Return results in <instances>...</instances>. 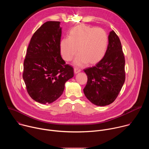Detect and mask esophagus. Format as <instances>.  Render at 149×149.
<instances>
[{
	"label": "esophagus",
	"instance_id": "34e87169",
	"mask_svg": "<svg viewBox=\"0 0 149 149\" xmlns=\"http://www.w3.org/2000/svg\"><path fill=\"white\" fill-rule=\"evenodd\" d=\"M80 71H81V70H80L79 68H74V73H75V74H78V73Z\"/></svg>",
	"mask_w": 149,
	"mask_h": 149
}]
</instances>
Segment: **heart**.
<instances>
[{
  "label": "heart",
  "mask_w": 149,
  "mask_h": 149,
  "mask_svg": "<svg viewBox=\"0 0 149 149\" xmlns=\"http://www.w3.org/2000/svg\"><path fill=\"white\" fill-rule=\"evenodd\" d=\"M109 45L107 32L102 28L79 25L72 28L68 38L61 39L60 52L65 61H71L77 53L74 64L81 66L88 62L95 64L104 56Z\"/></svg>",
  "instance_id": "heart-1"
}]
</instances>
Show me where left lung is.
I'll list each match as a JSON object with an SVG mask.
<instances>
[{"mask_svg":"<svg viewBox=\"0 0 149 149\" xmlns=\"http://www.w3.org/2000/svg\"><path fill=\"white\" fill-rule=\"evenodd\" d=\"M125 58L120 40L114 31L103 58L92 67L84 69L88 80L84 93L93 104L105 106L113 102L125 81Z\"/></svg>","mask_w":149,"mask_h":149,"instance_id":"8db88e82","label":"left lung"}]
</instances>
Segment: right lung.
Returning <instances> with one entry per match:
<instances>
[{"instance_id": "obj_1", "label": "right lung", "mask_w": 149, "mask_h": 149, "mask_svg": "<svg viewBox=\"0 0 149 149\" xmlns=\"http://www.w3.org/2000/svg\"><path fill=\"white\" fill-rule=\"evenodd\" d=\"M61 34L60 22L48 21L34 33L26 51L23 79L30 97L41 104L56 100L74 75L61 55Z\"/></svg>"}]
</instances>
